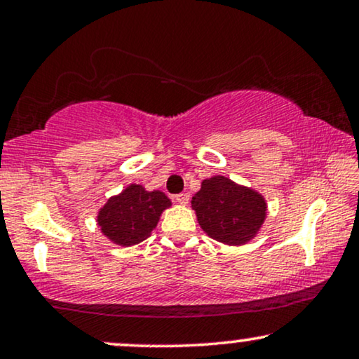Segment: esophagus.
<instances>
[{"label":"esophagus","instance_id":"esophagus-1","mask_svg":"<svg viewBox=\"0 0 359 359\" xmlns=\"http://www.w3.org/2000/svg\"><path fill=\"white\" fill-rule=\"evenodd\" d=\"M175 201L178 204H183V205H186L189 203V194L188 193H181V194H176L175 196Z\"/></svg>","mask_w":359,"mask_h":359}]
</instances>
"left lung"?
I'll list each match as a JSON object with an SVG mask.
<instances>
[{
    "label": "left lung",
    "instance_id": "1",
    "mask_svg": "<svg viewBox=\"0 0 359 359\" xmlns=\"http://www.w3.org/2000/svg\"><path fill=\"white\" fill-rule=\"evenodd\" d=\"M191 204L204 232L227 245L247 243L266 217L262 194L224 176L204 180Z\"/></svg>",
    "mask_w": 359,
    "mask_h": 359
}]
</instances>
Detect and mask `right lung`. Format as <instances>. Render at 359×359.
<instances>
[{
    "instance_id": "right-lung-1",
    "label": "right lung",
    "mask_w": 359,
    "mask_h": 359,
    "mask_svg": "<svg viewBox=\"0 0 359 359\" xmlns=\"http://www.w3.org/2000/svg\"><path fill=\"white\" fill-rule=\"evenodd\" d=\"M170 205V199L160 191L149 193L140 184H130L107 201L97 214V224L112 242L130 247L150 237L160 214Z\"/></svg>"
}]
</instances>
